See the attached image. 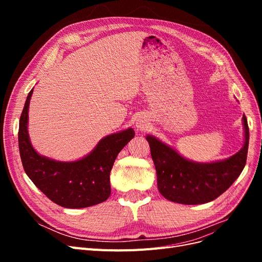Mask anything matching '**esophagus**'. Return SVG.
I'll return each instance as SVG.
<instances>
[{
  "label": "esophagus",
  "instance_id": "obj_1",
  "mask_svg": "<svg viewBox=\"0 0 262 262\" xmlns=\"http://www.w3.org/2000/svg\"><path fill=\"white\" fill-rule=\"evenodd\" d=\"M145 125H146V123H145L144 121H139V122H137V128H138V129H140V130L144 129V128H145Z\"/></svg>",
  "mask_w": 262,
  "mask_h": 262
}]
</instances>
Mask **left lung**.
<instances>
[{"instance_id":"1","label":"left lung","mask_w":262,"mask_h":262,"mask_svg":"<svg viewBox=\"0 0 262 262\" xmlns=\"http://www.w3.org/2000/svg\"><path fill=\"white\" fill-rule=\"evenodd\" d=\"M244 145L223 161L199 163L187 160L176 149L153 136H146L157 173V188L166 199L181 204L215 200L239 177L247 160L249 128L243 116Z\"/></svg>"}]
</instances>
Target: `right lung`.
Returning a JSON list of instances; mask_svg holds the SVG:
<instances>
[{
    "label": "right lung",
    "mask_w": 262,
    "mask_h": 262,
    "mask_svg": "<svg viewBox=\"0 0 262 262\" xmlns=\"http://www.w3.org/2000/svg\"><path fill=\"white\" fill-rule=\"evenodd\" d=\"M34 89L28 94L19 120L18 146L23 167L35 186L63 208L82 209L106 201L110 171L119 152L134 138L129 128L102 138L91 153L74 162H60L39 154L28 134V110Z\"/></svg>",
    "instance_id": "add662e5"
}]
</instances>
